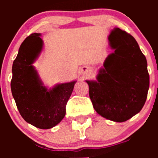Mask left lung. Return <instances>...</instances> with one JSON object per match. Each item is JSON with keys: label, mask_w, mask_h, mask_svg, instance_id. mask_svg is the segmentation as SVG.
<instances>
[{"label": "left lung", "mask_w": 158, "mask_h": 158, "mask_svg": "<svg viewBox=\"0 0 158 158\" xmlns=\"http://www.w3.org/2000/svg\"><path fill=\"white\" fill-rule=\"evenodd\" d=\"M114 52L108 56L96 80H86L94 109L109 120L123 122L144 106L149 89L146 57L135 38L115 28L109 36Z\"/></svg>", "instance_id": "left-lung-1"}]
</instances>
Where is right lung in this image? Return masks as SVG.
Returning <instances> with one entry per match:
<instances>
[{
  "instance_id": "right-lung-1",
  "label": "right lung",
  "mask_w": 158,
  "mask_h": 158,
  "mask_svg": "<svg viewBox=\"0 0 158 158\" xmlns=\"http://www.w3.org/2000/svg\"><path fill=\"white\" fill-rule=\"evenodd\" d=\"M40 33L30 35L22 43L13 63L11 92L20 115L40 129L58 125L66 114V106L76 81L47 89L33 66L44 47Z\"/></svg>"
}]
</instances>
